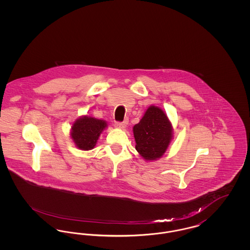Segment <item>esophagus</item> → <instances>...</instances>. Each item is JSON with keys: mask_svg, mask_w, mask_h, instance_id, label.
Masks as SVG:
<instances>
[{"mask_svg": "<svg viewBox=\"0 0 250 250\" xmlns=\"http://www.w3.org/2000/svg\"><path fill=\"white\" fill-rule=\"evenodd\" d=\"M115 127L119 128V129H125L126 127V122H123V123H115Z\"/></svg>", "mask_w": 250, "mask_h": 250, "instance_id": "obj_1", "label": "esophagus"}]
</instances>
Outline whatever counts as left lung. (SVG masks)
I'll use <instances>...</instances> for the list:
<instances>
[{
    "label": "left lung",
    "instance_id": "obj_1",
    "mask_svg": "<svg viewBox=\"0 0 250 250\" xmlns=\"http://www.w3.org/2000/svg\"><path fill=\"white\" fill-rule=\"evenodd\" d=\"M136 150L146 160L160 158L172 139V125L160 107L150 106L133 127Z\"/></svg>",
    "mask_w": 250,
    "mask_h": 250
}]
</instances>
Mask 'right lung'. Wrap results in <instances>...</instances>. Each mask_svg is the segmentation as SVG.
<instances>
[{
    "label": "right lung",
    "instance_id": "right-lung-1",
    "mask_svg": "<svg viewBox=\"0 0 250 250\" xmlns=\"http://www.w3.org/2000/svg\"><path fill=\"white\" fill-rule=\"evenodd\" d=\"M107 126L104 120L82 116L76 120L71 127V139L75 145L83 151L94 149L100 134Z\"/></svg>",
    "mask_w": 250,
    "mask_h": 250
}]
</instances>
